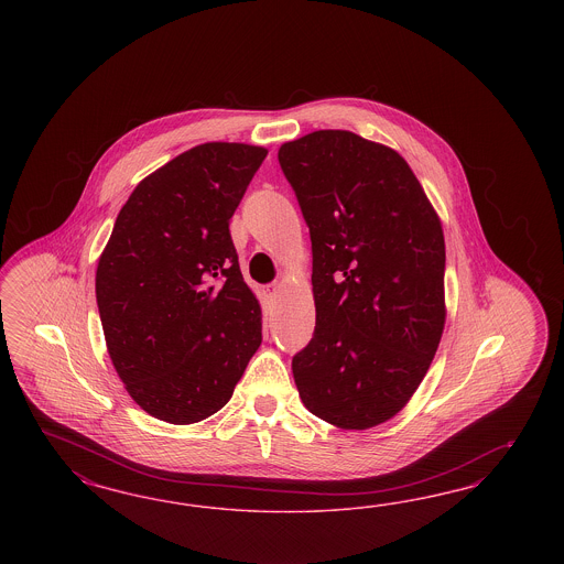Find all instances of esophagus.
Listing matches in <instances>:
<instances>
[{"label":"esophagus","mask_w":564,"mask_h":564,"mask_svg":"<svg viewBox=\"0 0 564 564\" xmlns=\"http://www.w3.org/2000/svg\"><path fill=\"white\" fill-rule=\"evenodd\" d=\"M276 291H279V285H276V283H273V285H267V288H264V297L273 300L274 295H276Z\"/></svg>","instance_id":"34e87169"}]
</instances>
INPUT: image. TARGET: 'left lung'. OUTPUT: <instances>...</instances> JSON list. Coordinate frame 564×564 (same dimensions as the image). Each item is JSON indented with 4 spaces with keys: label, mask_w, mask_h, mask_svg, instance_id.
I'll return each instance as SVG.
<instances>
[{
    "label": "left lung",
    "mask_w": 564,
    "mask_h": 564,
    "mask_svg": "<svg viewBox=\"0 0 564 564\" xmlns=\"http://www.w3.org/2000/svg\"><path fill=\"white\" fill-rule=\"evenodd\" d=\"M312 239L314 337L291 370L310 413L341 430L410 403L443 337V225L408 161L347 130L281 144Z\"/></svg>",
    "instance_id": "left-lung-1"
}]
</instances>
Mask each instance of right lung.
<instances>
[{"label":"right lung","instance_id":"right-lung-1","mask_svg":"<svg viewBox=\"0 0 564 564\" xmlns=\"http://www.w3.org/2000/svg\"><path fill=\"white\" fill-rule=\"evenodd\" d=\"M264 147L205 142L147 175L121 206L95 290L109 358L142 410L196 424L231 399L262 343L229 219Z\"/></svg>","mask_w":564,"mask_h":564}]
</instances>
